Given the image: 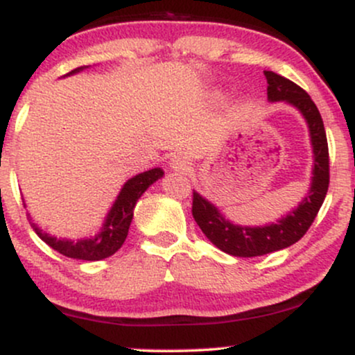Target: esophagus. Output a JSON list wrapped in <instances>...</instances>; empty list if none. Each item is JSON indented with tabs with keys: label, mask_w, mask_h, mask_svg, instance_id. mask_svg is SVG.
I'll use <instances>...</instances> for the list:
<instances>
[{
	"label": "esophagus",
	"mask_w": 355,
	"mask_h": 355,
	"mask_svg": "<svg viewBox=\"0 0 355 355\" xmlns=\"http://www.w3.org/2000/svg\"><path fill=\"white\" fill-rule=\"evenodd\" d=\"M170 166H172L173 170H178V172H187V170H189V162L182 157H175L172 158V162H170Z\"/></svg>",
	"instance_id": "1"
}]
</instances>
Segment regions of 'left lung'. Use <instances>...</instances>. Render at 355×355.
I'll use <instances>...</instances> for the list:
<instances>
[{
  "mask_svg": "<svg viewBox=\"0 0 355 355\" xmlns=\"http://www.w3.org/2000/svg\"><path fill=\"white\" fill-rule=\"evenodd\" d=\"M268 101H285L302 113L311 132L313 148L312 183L307 197L295 210L288 211L275 223L263 227L235 225L220 214L214 203L193 190L191 215L205 237L220 250L234 257H259L282 250L299 242L319 214L329 189V146L322 116L307 92L294 81L274 71H266Z\"/></svg>",
  "mask_w": 355,
  "mask_h": 355,
  "instance_id": "obj_1",
  "label": "left lung"
}]
</instances>
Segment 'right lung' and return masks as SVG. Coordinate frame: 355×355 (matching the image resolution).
Returning a JSON list of instances; mask_svg holds the SVG:
<instances>
[{"label": "right lung", "mask_w": 355, "mask_h": 355, "mask_svg": "<svg viewBox=\"0 0 355 355\" xmlns=\"http://www.w3.org/2000/svg\"><path fill=\"white\" fill-rule=\"evenodd\" d=\"M87 67H80L76 70L68 73V75H75ZM164 177V170L152 168L146 170L144 173H138L133 178H130L125 183L123 189L118 193L115 203L110 209L107 218H105L103 227L95 237L89 239H78V240H68V239H56L51 237L50 234H44L33 223V229L38 237L46 242L53 250L60 252L61 255L70 257V259L78 260H103L107 257L113 255L115 252L123 245L126 235H128L130 223L133 218V209H135L138 198L145 193L152 183L158 178Z\"/></svg>", "instance_id": "right-lung-1"}]
</instances>
